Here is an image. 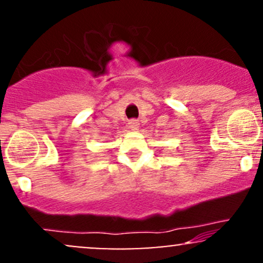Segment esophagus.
I'll use <instances>...</instances> for the list:
<instances>
[{"label":"esophagus","instance_id":"34e87169","mask_svg":"<svg viewBox=\"0 0 263 263\" xmlns=\"http://www.w3.org/2000/svg\"><path fill=\"white\" fill-rule=\"evenodd\" d=\"M138 125H140V123L136 121V120H131V121H129V123H128V127L131 129H134V131H136V129L138 128Z\"/></svg>","mask_w":263,"mask_h":263}]
</instances>
